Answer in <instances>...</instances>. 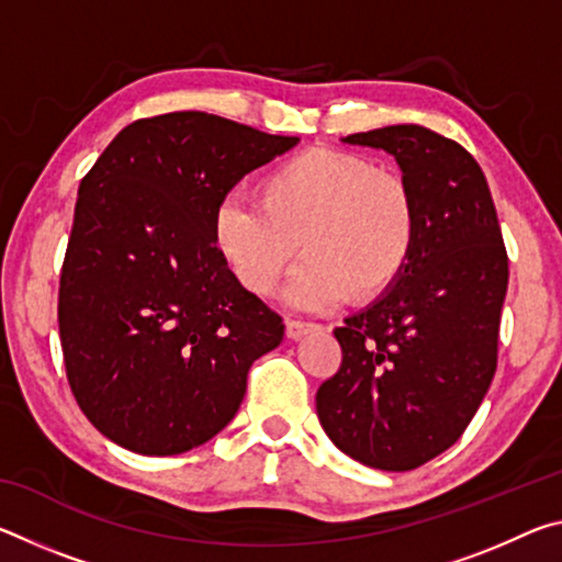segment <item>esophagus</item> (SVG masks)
<instances>
[{
  "label": "esophagus",
  "instance_id": "34e87169",
  "mask_svg": "<svg viewBox=\"0 0 562 562\" xmlns=\"http://www.w3.org/2000/svg\"><path fill=\"white\" fill-rule=\"evenodd\" d=\"M312 329H315V325H310V322H297V319L284 322V335H288L290 339H300Z\"/></svg>",
  "mask_w": 562,
  "mask_h": 562
}]
</instances>
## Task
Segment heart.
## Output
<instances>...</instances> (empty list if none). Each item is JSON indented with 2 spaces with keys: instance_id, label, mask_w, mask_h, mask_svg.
I'll return each mask as SVG.
<instances>
[{
  "instance_id": "obj_1",
  "label": "heart",
  "mask_w": 562,
  "mask_h": 562,
  "mask_svg": "<svg viewBox=\"0 0 562 562\" xmlns=\"http://www.w3.org/2000/svg\"><path fill=\"white\" fill-rule=\"evenodd\" d=\"M416 201L394 170L329 148H310L274 166L258 186V205L225 198L211 240L240 288L270 294L302 245L294 307L325 310L349 297L374 302L394 288L414 255Z\"/></svg>"
}]
</instances>
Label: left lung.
I'll return each instance as SVG.
<instances>
[{"mask_svg": "<svg viewBox=\"0 0 562 562\" xmlns=\"http://www.w3.org/2000/svg\"><path fill=\"white\" fill-rule=\"evenodd\" d=\"M341 140L396 158L418 231L402 280L335 329L341 364L317 416L355 461L412 471L461 439L488 392L508 255L486 176L456 140L414 123Z\"/></svg>", "mask_w": 562, "mask_h": 562, "instance_id": "left-lung-1", "label": "left lung"}]
</instances>
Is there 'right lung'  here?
Segmentation results:
<instances>
[{
	"label": "right lung",
	"instance_id": "obj_1",
	"mask_svg": "<svg viewBox=\"0 0 562 562\" xmlns=\"http://www.w3.org/2000/svg\"><path fill=\"white\" fill-rule=\"evenodd\" d=\"M297 136L203 111L133 121L83 176L59 282L66 379L89 422L133 453L211 441L243 404L280 315L211 240L215 205Z\"/></svg>",
	"mask_w": 562,
	"mask_h": 562
}]
</instances>
